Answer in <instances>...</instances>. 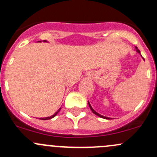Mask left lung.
<instances>
[{"label":"left lung","instance_id":"1","mask_svg":"<svg viewBox=\"0 0 157 157\" xmlns=\"http://www.w3.org/2000/svg\"><path fill=\"white\" fill-rule=\"evenodd\" d=\"M135 48H136V51H137V52H138V53H140V51H139V50H138V48H137V47H135ZM143 59H144V58H143ZM88 104H89V106H90V109H91V111H92V112H93V113H94V114H95V115H97V116L100 117V118H105V119H111V118H108V117H105V116H103V115H100V114H99V113H98V112H96V111H95V110H94V109H93V108H92L91 105H90V102H88Z\"/></svg>","mask_w":157,"mask_h":157}]
</instances>
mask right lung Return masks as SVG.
Segmentation results:
<instances>
[{
	"mask_svg": "<svg viewBox=\"0 0 157 157\" xmlns=\"http://www.w3.org/2000/svg\"><path fill=\"white\" fill-rule=\"evenodd\" d=\"M44 42H46V41H45V40H44ZM60 110H61V108H60L59 109H58V111H57V112H55V114H54V115H52V116H50V117H46V118H40V119H42V120H48V119H51V118H54V117H55V115H57V114H58V112H59V111H60Z\"/></svg>",
	"mask_w": 157,
	"mask_h": 157,
	"instance_id": "add662e5",
	"label": "right lung"
}]
</instances>
